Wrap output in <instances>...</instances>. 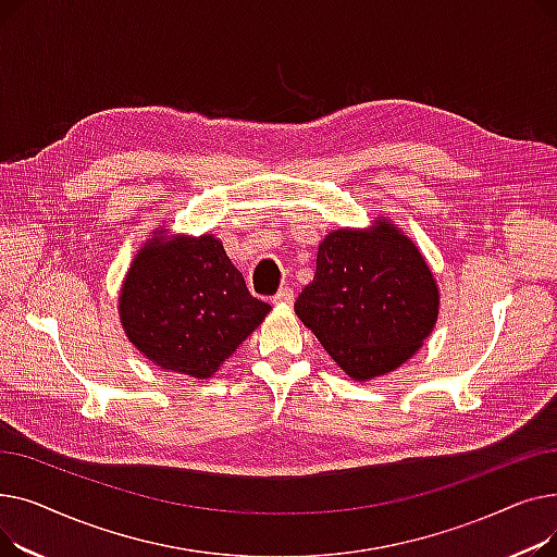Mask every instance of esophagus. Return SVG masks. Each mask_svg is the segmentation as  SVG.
<instances>
[{
	"instance_id": "1",
	"label": "esophagus",
	"mask_w": 557,
	"mask_h": 557,
	"mask_svg": "<svg viewBox=\"0 0 557 557\" xmlns=\"http://www.w3.org/2000/svg\"><path fill=\"white\" fill-rule=\"evenodd\" d=\"M294 298H296V294H294V288H288V286H284V288H280L277 294L273 296V305H290L294 302Z\"/></svg>"
}]
</instances>
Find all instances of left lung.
<instances>
[{
  "label": "left lung",
  "instance_id": "8db88e82",
  "mask_svg": "<svg viewBox=\"0 0 557 557\" xmlns=\"http://www.w3.org/2000/svg\"><path fill=\"white\" fill-rule=\"evenodd\" d=\"M296 313L357 382L399 368L437 318L435 280L418 246L391 223L338 230L318 248Z\"/></svg>",
  "mask_w": 557,
  "mask_h": 557
}]
</instances>
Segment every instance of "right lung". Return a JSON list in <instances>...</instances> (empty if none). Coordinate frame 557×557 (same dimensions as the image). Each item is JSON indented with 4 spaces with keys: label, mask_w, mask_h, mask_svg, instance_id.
Wrapping results in <instances>:
<instances>
[{
    "label": "right lung",
    "mask_w": 557,
    "mask_h": 557,
    "mask_svg": "<svg viewBox=\"0 0 557 557\" xmlns=\"http://www.w3.org/2000/svg\"><path fill=\"white\" fill-rule=\"evenodd\" d=\"M269 311L208 234L146 244L120 300L124 330L139 352L196 379L212 376Z\"/></svg>",
    "instance_id": "1"
}]
</instances>
